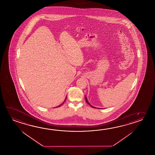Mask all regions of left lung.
I'll list each match as a JSON object with an SVG mask.
<instances>
[{"instance_id":"1","label":"left lung","mask_w":155,"mask_h":155,"mask_svg":"<svg viewBox=\"0 0 155 155\" xmlns=\"http://www.w3.org/2000/svg\"><path fill=\"white\" fill-rule=\"evenodd\" d=\"M85 101H86V102H87V103H88V104L89 105H90V106H91V107H93V108H97V107H93V106H92V105L91 104H90V103H89V101H88V100H87V97H85ZM97 109H98V108H97Z\"/></svg>"}]
</instances>
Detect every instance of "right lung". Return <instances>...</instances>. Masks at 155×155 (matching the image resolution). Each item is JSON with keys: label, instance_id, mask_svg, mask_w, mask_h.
Listing matches in <instances>:
<instances>
[{"label": "right lung", "instance_id": "add662e5", "mask_svg": "<svg viewBox=\"0 0 155 155\" xmlns=\"http://www.w3.org/2000/svg\"><path fill=\"white\" fill-rule=\"evenodd\" d=\"M66 98H67V97H66V98H65V99H64V101H63V103H62V104H61L60 105H58V107H60V106H61V105L63 104V103H64V101H66Z\"/></svg>", "mask_w": 155, "mask_h": 155}]
</instances>
